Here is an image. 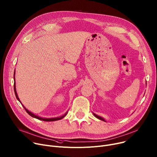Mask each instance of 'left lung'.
Instances as JSON below:
<instances>
[{
  "mask_svg": "<svg viewBox=\"0 0 157 157\" xmlns=\"http://www.w3.org/2000/svg\"><path fill=\"white\" fill-rule=\"evenodd\" d=\"M93 115H94V116L96 117V118H98L99 120H102V121H105V120L104 119V118H103L102 117H99V116H98L97 115H96V114H94V113H93Z\"/></svg>",
  "mask_w": 157,
  "mask_h": 157,
  "instance_id": "obj_1",
  "label": "left lung"
}]
</instances>
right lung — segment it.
Masks as SVG:
<instances>
[{
	"label": "right lung",
	"mask_w": 157,
	"mask_h": 157,
	"mask_svg": "<svg viewBox=\"0 0 157 157\" xmlns=\"http://www.w3.org/2000/svg\"><path fill=\"white\" fill-rule=\"evenodd\" d=\"M13 76H15V72H14V74H13ZM13 79H14V84H13V89H14V92H15V94H16V98L17 99V100L18 101H20V103L22 104V103L21 102V101H20V99H19V97H18V96H17V91H16V81H15V76L13 77ZM22 106L24 107V108L25 109V110L26 111V112L29 114V115H30V116H31L32 117H33V118H37V119H38V120H42V121H57V120H61L62 118H63L66 115H67V112H66V114H64V115H63V116H61V117H57V118H41V117H38V116H37V115H35L34 114H33V113H31V111H29V110H27L25 107H24V106L22 104Z\"/></svg>",
	"instance_id": "obj_1"
}]
</instances>
